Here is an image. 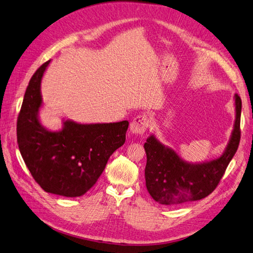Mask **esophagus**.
<instances>
[{
    "mask_svg": "<svg viewBox=\"0 0 253 253\" xmlns=\"http://www.w3.org/2000/svg\"><path fill=\"white\" fill-rule=\"evenodd\" d=\"M149 126V119L145 115H139L137 117H135L132 121L131 126H129V131L132 134L135 135H142L147 131Z\"/></svg>",
    "mask_w": 253,
    "mask_h": 253,
    "instance_id": "esophagus-1",
    "label": "esophagus"
}]
</instances>
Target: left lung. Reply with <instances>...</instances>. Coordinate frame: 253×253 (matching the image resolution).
I'll return each instance as SVG.
<instances>
[{"instance_id": "1", "label": "left lung", "mask_w": 253, "mask_h": 253, "mask_svg": "<svg viewBox=\"0 0 253 253\" xmlns=\"http://www.w3.org/2000/svg\"><path fill=\"white\" fill-rule=\"evenodd\" d=\"M235 121L228 145L219 158L203 163H189L173 149L162 143L155 135L145 142L147 165L146 186L153 199L165 206L200 200L209 196L219 183L241 140L242 100L234 95Z\"/></svg>"}]
</instances>
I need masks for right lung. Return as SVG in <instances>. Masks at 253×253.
Wrapping results in <instances>:
<instances>
[{
  "instance_id": "1",
  "label": "right lung",
  "mask_w": 253,
  "mask_h": 253,
  "mask_svg": "<svg viewBox=\"0 0 253 253\" xmlns=\"http://www.w3.org/2000/svg\"><path fill=\"white\" fill-rule=\"evenodd\" d=\"M51 60L34 73L17 122L20 153L35 181L46 193L80 197L103 172L110 156L126 142L128 121L78 124L63 120L59 131L42 126V80Z\"/></svg>"
}]
</instances>
